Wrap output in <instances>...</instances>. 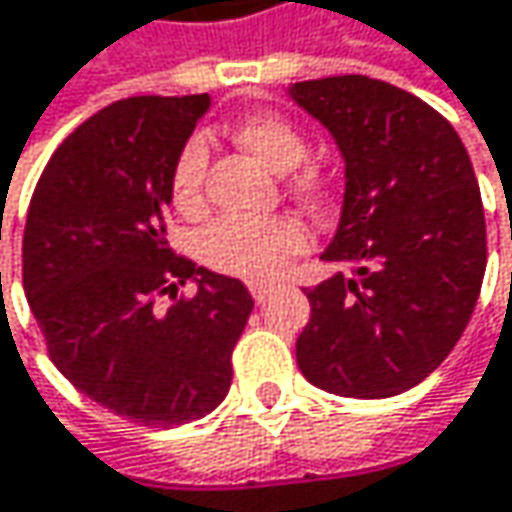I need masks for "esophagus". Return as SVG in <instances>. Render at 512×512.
I'll list each match as a JSON object with an SVG mask.
<instances>
[{"label": "esophagus", "instance_id": "esophagus-1", "mask_svg": "<svg viewBox=\"0 0 512 512\" xmlns=\"http://www.w3.org/2000/svg\"><path fill=\"white\" fill-rule=\"evenodd\" d=\"M249 290H252V296H255L257 304H266L269 293H272V287H269V284H252Z\"/></svg>", "mask_w": 512, "mask_h": 512}]
</instances>
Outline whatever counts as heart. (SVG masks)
I'll use <instances>...</instances> for the list:
<instances>
[{
	"instance_id": "1",
	"label": "heart",
	"mask_w": 512,
	"mask_h": 512,
	"mask_svg": "<svg viewBox=\"0 0 512 512\" xmlns=\"http://www.w3.org/2000/svg\"><path fill=\"white\" fill-rule=\"evenodd\" d=\"M231 137L240 149L255 155L278 175L296 169L307 152L302 131L278 114H249L234 125ZM208 161L210 149L205 137H190L181 146L169 181L172 202L181 210L199 208ZM302 187L313 190L316 178L307 175ZM304 246L307 234L302 222L293 216H219L199 234V255L208 266L252 281L275 278Z\"/></svg>"
}]
</instances>
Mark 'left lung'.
<instances>
[{
    "instance_id": "8db88e82",
    "label": "left lung",
    "mask_w": 512,
    "mask_h": 512,
    "mask_svg": "<svg viewBox=\"0 0 512 512\" xmlns=\"http://www.w3.org/2000/svg\"><path fill=\"white\" fill-rule=\"evenodd\" d=\"M290 99L337 143L346 190L337 272L304 290L302 375L346 398L422 384L457 346L487 269V222L469 152L419 96L366 75L290 84Z\"/></svg>"
}]
</instances>
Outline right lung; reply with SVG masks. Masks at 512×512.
Instances as JSON below:
<instances>
[{"label": "right lung", "instance_id": "1", "mask_svg": "<svg viewBox=\"0 0 512 512\" xmlns=\"http://www.w3.org/2000/svg\"><path fill=\"white\" fill-rule=\"evenodd\" d=\"M210 96H134L81 122L46 163L23 234V287L75 390L137 425L208 416L231 387L249 313L243 281L169 246L172 166ZM184 280L193 300L161 314Z\"/></svg>", "mask_w": 512, "mask_h": 512}]
</instances>
